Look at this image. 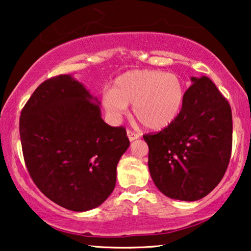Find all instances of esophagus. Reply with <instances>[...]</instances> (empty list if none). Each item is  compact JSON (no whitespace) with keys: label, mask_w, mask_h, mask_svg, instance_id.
<instances>
[{"label":"esophagus","mask_w":251,"mask_h":251,"mask_svg":"<svg viewBox=\"0 0 251 251\" xmlns=\"http://www.w3.org/2000/svg\"><path fill=\"white\" fill-rule=\"evenodd\" d=\"M126 135H128V138H129L130 142H132V140L139 138V136H140L138 132L132 131V130H130V129L126 130Z\"/></svg>","instance_id":"34e87169"}]
</instances>
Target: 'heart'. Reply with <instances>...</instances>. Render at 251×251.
Wrapping results in <instances>:
<instances>
[{"label":"heart","instance_id":"1","mask_svg":"<svg viewBox=\"0 0 251 251\" xmlns=\"http://www.w3.org/2000/svg\"><path fill=\"white\" fill-rule=\"evenodd\" d=\"M184 87L176 74L160 71H132L116 78L102 94V105L112 119L119 120L133 104L137 120L150 129L170 125L179 113Z\"/></svg>","mask_w":251,"mask_h":251}]
</instances>
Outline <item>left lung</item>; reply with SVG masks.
I'll return each instance as SVG.
<instances>
[{
  "label": "left lung",
  "instance_id": "8db88e82",
  "mask_svg": "<svg viewBox=\"0 0 251 251\" xmlns=\"http://www.w3.org/2000/svg\"><path fill=\"white\" fill-rule=\"evenodd\" d=\"M179 114L160 132L143 138L149 169L168 198L197 201L210 193L227 169L232 152V111L207 76L192 77Z\"/></svg>",
  "mask_w": 251,
  "mask_h": 251
}]
</instances>
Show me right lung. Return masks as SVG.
<instances>
[{"mask_svg": "<svg viewBox=\"0 0 251 251\" xmlns=\"http://www.w3.org/2000/svg\"><path fill=\"white\" fill-rule=\"evenodd\" d=\"M97 102L83 84L64 74L41 83L20 115L29 176L68 210H90L109 197L116 166L130 145L123 126L104 122Z\"/></svg>", "mask_w": 251, "mask_h": 251, "instance_id": "1", "label": "right lung"}]
</instances>
